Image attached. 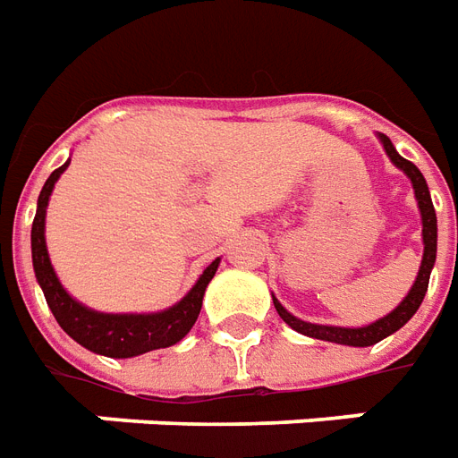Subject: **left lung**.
Masks as SVG:
<instances>
[{
	"label": "left lung",
	"instance_id": "left-lung-1",
	"mask_svg": "<svg viewBox=\"0 0 458 458\" xmlns=\"http://www.w3.org/2000/svg\"><path fill=\"white\" fill-rule=\"evenodd\" d=\"M377 137H379V142L384 144V151L388 154L391 164L396 168H401L405 176L411 178L412 191H415V200H418V209H420L422 222L420 270H418V277L412 282V287L408 290L403 301H401L394 311H388L386 316H381V318H377L374 323H367V326H360V328H343V326H321V323L301 321V318L290 314V311L273 297V304L275 309H277V314H280L282 321L287 323L290 328H294L297 333H301V335H309V338L326 340V343H338V345L350 347H369L374 345V343H379V340L388 338V335L396 333L398 328H403L405 323L415 316V311L420 309L422 299H425V292H428L429 273H432L435 258H437V215H435V205H432L428 183H425V176L420 174V168L415 166V164H411L408 159H403L386 135Z\"/></svg>",
	"mask_w": 458,
	"mask_h": 458
}]
</instances>
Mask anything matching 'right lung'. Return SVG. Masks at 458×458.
Wrapping results in <instances>:
<instances>
[{
    "label": "right lung",
    "instance_id": "obj_1",
    "mask_svg": "<svg viewBox=\"0 0 458 458\" xmlns=\"http://www.w3.org/2000/svg\"><path fill=\"white\" fill-rule=\"evenodd\" d=\"M67 166H70V159L64 161L60 168H55L43 185V191L38 195L33 229H30V253H33L36 280L46 294L47 307L60 323V328L86 350H91L96 355L115 357V360L137 357L151 352V350H159V347L176 345L198 321L202 297H205L209 280L215 277L216 267H219V258H215L202 270L198 282L192 284V290L181 301L164 309V311H154V314H103V311L84 307L81 301H77L70 292L62 287L46 246L47 202H50L55 183L60 181Z\"/></svg>",
    "mask_w": 458,
    "mask_h": 458
}]
</instances>
